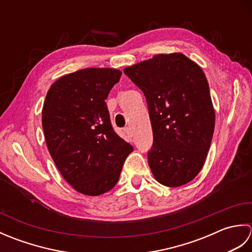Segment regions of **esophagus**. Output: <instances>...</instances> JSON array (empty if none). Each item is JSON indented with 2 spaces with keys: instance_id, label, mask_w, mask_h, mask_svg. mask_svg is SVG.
Listing matches in <instances>:
<instances>
[{
  "instance_id": "obj_1",
  "label": "esophagus",
  "mask_w": 252,
  "mask_h": 252,
  "mask_svg": "<svg viewBox=\"0 0 252 252\" xmlns=\"http://www.w3.org/2000/svg\"><path fill=\"white\" fill-rule=\"evenodd\" d=\"M125 132H126V134L127 136H129V137H133V134H134V133H133L132 127H130V126L126 127V129H125Z\"/></svg>"
}]
</instances>
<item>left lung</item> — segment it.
<instances>
[{
	"label": "left lung",
	"mask_w": 252,
	"mask_h": 252,
	"mask_svg": "<svg viewBox=\"0 0 252 252\" xmlns=\"http://www.w3.org/2000/svg\"><path fill=\"white\" fill-rule=\"evenodd\" d=\"M146 97L154 143L148 164L160 184L178 187L200 172L216 114L202 69L182 53L158 54L125 68Z\"/></svg>",
	"instance_id": "1"
}]
</instances>
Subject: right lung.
Returning a JSON list of instances; mask_svg holds the SVG:
<instances>
[{
	"label": "right lung",
	"instance_id": "obj_1",
	"mask_svg": "<svg viewBox=\"0 0 252 252\" xmlns=\"http://www.w3.org/2000/svg\"><path fill=\"white\" fill-rule=\"evenodd\" d=\"M121 74L114 68L82 69L56 80L46 94V146L63 179L83 195L109 191L133 152L115 132L105 101Z\"/></svg>",
	"mask_w": 252,
	"mask_h": 252
}]
</instances>
